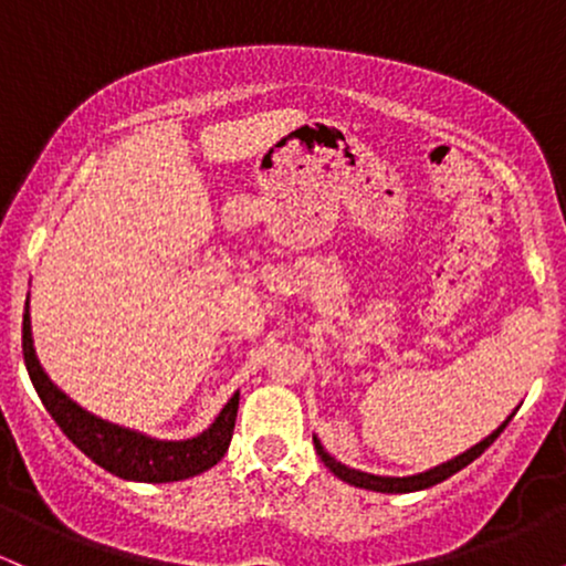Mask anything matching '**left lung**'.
<instances>
[{
  "label": "left lung",
  "instance_id": "obj_1",
  "mask_svg": "<svg viewBox=\"0 0 566 566\" xmlns=\"http://www.w3.org/2000/svg\"><path fill=\"white\" fill-rule=\"evenodd\" d=\"M513 415H516V409H513L509 418H505L503 423H500V426L495 428V431L490 433V437H484L482 441H479V444H473L471 450L454 454L452 460H447V463L433 465V469H428V471H423V473H412V476H378V473H365V471L348 469L346 463H340V460H335L333 454L324 450V444H322V441L316 439V437H314V447H316V454H319V458H322V463L327 465V469L333 471L335 476L340 479V482H346V484H350V486H359V490L386 492V495H405V492L428 490V486H433V484L444 482V479H450L452 473L463 471L465 465L473 463V460H476L479 454H482V452L486 450V447H490L492 441H495V439L500 437V433H503V428L511 423Z\"/></svg>",
  "mask_w": 566,
  "mask_h": 566
}]
</instances>
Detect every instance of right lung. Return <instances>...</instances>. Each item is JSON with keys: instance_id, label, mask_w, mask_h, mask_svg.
Segmentation results:
<instances>
[{"instance_id": "right-lung-1", "label": "right lung", "mask_w": 566, "mask_h": 566, "mask_svg": "<svg viewBox=\"0 0 566 566\" xmlns=\"http://www.w3.org/2000/svg\"><path fill=\"white\" fill-rule=\"evenodd\" d=\"M23 359L39 399L48 407V412L53 415L55 423L61 426V431L93 463L114 473V476L146 484L180 482V479L199 476V473L218 465L220 458L229 452L233 423H237L239 391L226 401L218 418L191 439H154L148 433L135 431V428H125L112 423V420L97 418V415L76 405L69 394H63L50 380L42 361H39L34 335H31L29 297H25L23 311Z\"/></svg>"}]
</instances>
